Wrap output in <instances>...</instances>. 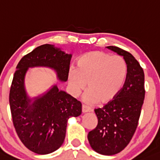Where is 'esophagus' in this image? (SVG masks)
Returning <instances> with one entry per match:
<instances>
[{
  "label": "esophagus",
  "instance_id": "obj_1",
  "mask_svg": "<svg viewBox=\"0 0 160 160\" xmlns=\"http://www.w3.org/2000/svg\"><path fill=\"white\" fill-rule=\"evenodd\" d=\"M90 111H91V109H90L88 107H87V106H86V105L82 106V112L83 113L88 112H90Z\"/></svg>",
  "mask_w": 160,
  "mask_h": 160
}]
</instances>
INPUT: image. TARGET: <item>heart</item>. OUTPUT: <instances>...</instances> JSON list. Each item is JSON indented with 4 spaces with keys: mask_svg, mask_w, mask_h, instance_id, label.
I'll use <instances>...</instances> for the list:
<instances>
[{
    "mask_svg": "<svg viewBox=\"0 0 160 160\" xmlns=\"http://www.w3.org/2000/svg\"><path fill=\"white\" fill-rule=\"evenodd\" d=\"M128 75L126 62L118 55L112 56L101 51H91L82 55L68 72L69 91L78 97L87 88L84 96L88 104L99 101L107 104L118 95Z\"/></svg>",
    "mask_w": 160,
    "mask_h": 160,
    "instance_id": "heart-1",
    "label": "heart"
}]
</instances>
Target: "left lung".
Masks as SVG:
<instances>
[{
	"label": "left lung",
	"instance_id": "8db88e82",
	"mask_svg": "<svg viewBox=\"0 0 160 160\" xmlns=\"http://www.w3.org/2000/svg\"><path fill=\"white\" fill-rule=\"evenodd\" d=\"M107 48L124 57L128 67L126 80L120 92L102 108L95 109L97 127L88 134L94 151L103 155H114L130 143L137 128L145 99V74L135 57L116 46Z\"/></svg>",
	"mask_w": 160,
	"mask_h": 160
}]
</instances>
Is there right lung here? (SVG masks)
Listing matches in <instances>:
<instances>
[{"label":"right lung","mask_w":160,"mask_h":160,"mask_svg":"<svg viewBox=\"0 0 160 160\" xmlns=\"http://www.w3.org/2000/svg\"><path fill=\"white\" fill-rule=\"evenodd\" d=\"M71 59V54L45 44L24 56L17 65L9 98L13 125L25 147L38 154L52 153L62 145L68 119L81 114L82 104L56 85L30 103L24 88L25 74L31 67H49L56 71L60 81L65 82Z\"/></svg>","instance_id":"1"}]
</instances>
